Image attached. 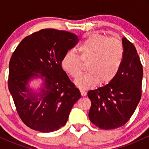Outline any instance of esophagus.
<instances>
[{"label": "esophagus", "instance_id": "34e87169", "mask_svg": "<svg viewBox=\"0 0 149 149\" xmlns=\"http://www.w3.org/2000/svg\"><path fill=\"white\" fill-rule=\"evenodd\" d=\"M80 94H81L82 96L85 97V95H87V92H86V91H85V90H80Z\"/></svg>", "mask_w": 149, "mask_h": 149}]
</instances>
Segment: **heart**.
<instances>
[{"instance_id":"obj_1","label":"heart","mask_w":149,"mask_h":149,"mask_svg":"<svg viewBox=\"0 0 149 149\" xmlns=\"http://www.w3.org/2000/svg\"><path fill=\"white\" fill-rule=\"evenodd\" d=\"M79 57L88 62L89 72L76 80L80 88L88 90L101 81L107 83L115 78L124 58V46L119 39L97 33L90 34L78 47ZM63 69L73 78H78L83 72L78 56L68 52L61 59Z\"/></svg>"}]
</instances>
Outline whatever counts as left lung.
I'll return each mask as SVG.
<instances>
[{
    "mask_svg": "<svg viewBox=\"0 0 149 149\" xmlns=\"http://www.w3.org/2000/svg\"><path fill=\"white\" fill-rule=\"evenodd\" d=\"M124 58L118 72L107 85L88 92L89 118L103 130L123 126L134 113L141 97L143 68L135 47L122 38Z\"/></svg>",
    "mask_w": 149,
    "mask_h": 149,
    "instance_id": "1",
    "label": "left lung"
}]
</instances>
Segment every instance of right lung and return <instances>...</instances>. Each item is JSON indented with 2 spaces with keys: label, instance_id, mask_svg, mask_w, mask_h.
I'll use <instances>...</instances> for the list:
<instances>
[{
  "label": "right lung",
  "instance_id": "right-lung-1",
  "mask_svg": "<svg viewBox=\"0 0 149 149\" xmlns=\"http://www.w3.org/2000/svg\"><path fill=\"white\" fill-rule=\"evenodd\" d=\"M78 42L76 34L47 29L24 38L13 52L8 88L19 116L31 129L58 130L80 98L79 90L61 67L64 55ZM35 77L43 80L42 88L36 92L28 87L29 80Z\"/></svg>",
  "mask_w": 149,
  "mask_h": 149
}]
</instances>
